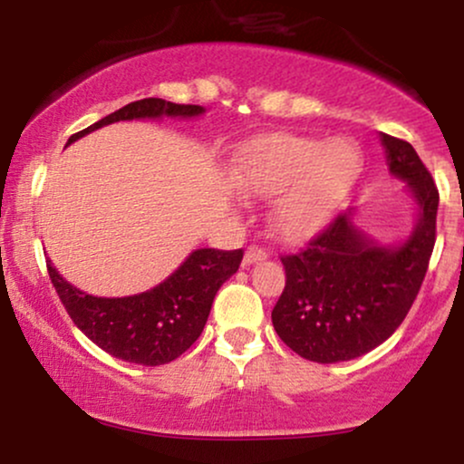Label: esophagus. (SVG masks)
Returning a JSON list of instances; mask_svg holds the SVG:
<instances>
[{"label":"esophagus","instance_id":"obj_1","mask_svg":"<svg viewBox=\"0 0 464 464\" xmlns=\"http://www.w3.org/2000/svg\"><path fill=\"white\" fill-rule=\"evenodd\" d=\"M268 257V250L262 248V246H248L244 250V264L250 266L255 262H262V259Z\"/></svg>","mask_w":464,"mask_h":464}]
</instances>
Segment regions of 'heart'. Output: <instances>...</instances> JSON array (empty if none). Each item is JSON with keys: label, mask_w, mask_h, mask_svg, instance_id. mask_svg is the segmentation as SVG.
Masks as SVG:
<instances>
[{"label": "heart", "mask_w": 464, "mask_h": 464, "mask_svg": "<svg viewBox=\"0 0 464 464\" xmlns=\"http://www.w3.org/2000/svg\"><path fill=\"white\" fill-rule=\"evenodd\" d=\"M364 159L349 140L279 135L255 146L242 165L237 183L246 194L276 196L275 231L299 242L332 220L362 177Z\"/></svg>", "instance_id": "heart-1"}]
</instances>
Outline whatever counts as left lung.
<instances>
[{"label": "left lung", "instance_id": "left-lung-1", "mask_svg": "<svg viewBox=\"0 0 464 464\" xmlns=\"http://www.w3.org/2000/svg\"><path fill=\"white\" fill-rule=\"evenodd\" d=\"M388 169L406 180L419 220L401 246H380L338 214L295 255L273 310L279 338L301 358L334 364L360 358L395 334L417 299L436 242L439 189L408 141L380 135Z\"/></svg>", "mask_w": 464, "mask_h": 464}]
</instances>
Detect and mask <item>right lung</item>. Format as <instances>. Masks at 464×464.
Here are the masks:
<instances>
[{"mask_svg": "<svg viewBox=\"0 0 464 464\" xmlns=\"http://www.w3.org/2000/svg\"><path fill=\"white\" fill-rule=\"evenodd\" d=\"M202 106L174 104L161 98H143L121 106L89 129L69 137L67 143L106 124L143 117H194ZM244 250L198 248L152 290L124 299H102L73 287L47 259V273L56 295L76 327L92 343L115 358L132 364L159 366L177 360L198 340L209 318L216 292L237 273Z\"/></svg>", "mask_w": 464, "mask_h": 464, "instance_id": "1", "label": "right lung"}]
</instances>
